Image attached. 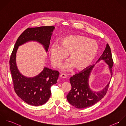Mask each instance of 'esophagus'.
Here are the masks:
<instances>
[{
	"label": "esophagus",
	"instance_id": "esophagus-1",
	"mask_svg": "<svg viewBox=\"0 0 126 126\" xmlns=\"http://www.w3.org/2000/svg\"><path fill=\"white\" fill-rule=\"evenodd\" d=\"M60 77L61 78H62L65 79V78H66L67 77V76L66 74H61L60 75Z\"/></svg>",
	"mask_w": 126,
	"mask_h": 126
}]
</instances>
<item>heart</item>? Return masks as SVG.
I'll list each match as a JSON object with an SVG mask.
<instances>
[{"label": "heart", "mask_w": 126, "mask_h": 126, "mask_svg": "<svg viewBox=\"0 0 126 126\" xmlns=\"http://www.w3.org/2000/svg\"><path fill=\"white\" fill-rule=\"evenodd\" d=\"M99 50L97 43L81 36H69L60 41V45L52 44L49 55L52 65L59 67L69 54L71 61L65 64L62 69L70 70L74 67L78 70L88 67L95 59Z\"/></svg>", "instance_id": "heart-1"}]
</instances>
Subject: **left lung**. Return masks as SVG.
<instances>
[{"label": "left lung", "mask_w": 126, "mask_h": 126, "mask_svg": "<svg viewBox=\"0 0 126 126\" xmlns=\"http://www.w3.org/2000/svg\"><path fill=\"white\" fill-rule=\"evenodd\" d=\"M101 60H104L108 64L112 77L113 61L110 47L108 44L97 62ZM94 66H90L86 70L75 74L70 79L72 88L67 95V99L69 103L76 108L85 109L90 107L100 101L107 93L110 81L102 90L99 92L92 91L89 87V79Z\"/></svg>", "instance_id": "8db88e82"}]
</instances>
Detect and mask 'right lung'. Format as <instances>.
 <instances>
[{"mask_svg": "<svg viewBox=\"0 0 126 126\" xmlns=\"http://www.w3.org/2000/svg\"><path fill=\"white\" fill-rule=\"evenodd\" d=\"M54 28L53 26L27 28L17 38L10 56V68L15 91L24 102L31 106H41L48 100L51 95L50 87L57 83L59 73L45 67L38 75L26 77L18 70L16 53L19 46L31 41L41 44L47 52Z\"/></svg>", "mask_w": 126, "mask_h": 126, "instance_id": "right-lung-1", "label": "right lung"}]
</instances>
